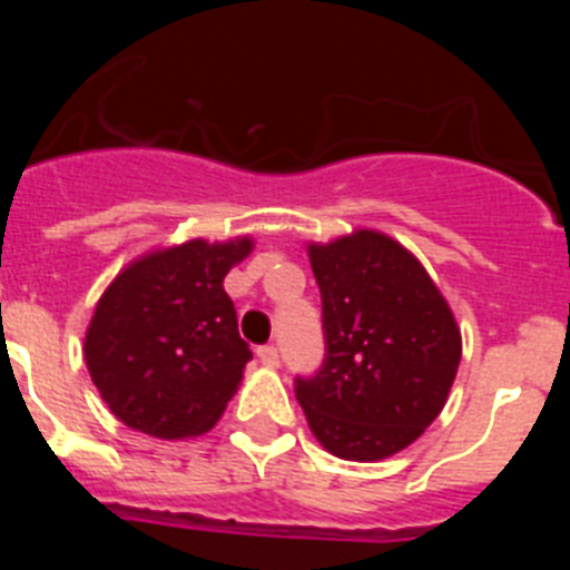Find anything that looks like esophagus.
<instances>
[{
	"label": "esophagus",
	"mask_w": 570,
	"mask_h": 570,
	"mask_svg": "<svg viewBox=\"0 0 570 570\" xmlns=\"http://www.w3.org/2000/svg\"><path fill=\"white\" fill-rule=\"evenodd\" d=\"M256 360H259V365L265 367H276L279 365V351H276L274 345H262L256 347Z\"/></svg>",
	"instance_id": "1"
}]
</instances>
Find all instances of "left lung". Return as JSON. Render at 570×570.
<instances>
[{"label":"left lung","mask_w":570,"mask_h":570,"mask_svg":"<svg viewBox=\"0 0 570 570\" xmlns=\"http://www.w3.org/2000/svg\"><path fill=\"white\" fill-rule=\"evenodd\" d=\"M325 362L296 380L311 434L340 460L376 462L416 442L445 407L462 336L454 311L405 245L360 228L311 242Z\"/></svg>","instance_id":"obj_1"}]
</instances>
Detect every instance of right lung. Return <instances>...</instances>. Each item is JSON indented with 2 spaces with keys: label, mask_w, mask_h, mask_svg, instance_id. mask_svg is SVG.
<instances>
[{
  "label": "right lung",
  "mask_w": 570,
  "mask_h": 570,
  "mask_svg": "<svg viewBox=\"0 0 570 570\" xmlns=\"http://www.w3.org/2000/svg\"><path fill=\"white\" fill-rule=\"evenodd\" d=\"M250 236L188 239L125 265L85 331V365L110 414L156 440L203 436L254 360L223 282Z\"/></svg>",
  "instance_id": "right-lung-1"
}]
</instances>
